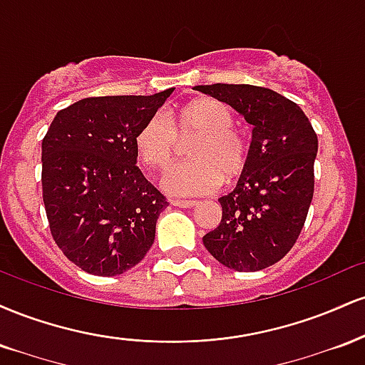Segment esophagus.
Segmentation results:
<instances>
[{"mask_svg": "<svg viewBox=\"0 0 365 365\" xmlns=\"http://www.w3.org/2000/svg\"><path fill=\"white\" fill-rule=\"evenodd\" d=\"M171 204L177 207H194L197 206L195 200H183V199H171Z\"/></svg>", "mask_w": 365, "mask_h": 365, "instance_id": "34e87169", "label": "esophagus"}]
</instances>
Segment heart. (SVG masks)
<instances>
[{"label":"heart","instance_id":"b5f03b06","mask_svg":"<svg viewBox=\"0 0 365 365\" xmlns=\"http://www.w3.org/2000/svg\"><path fill=\"white\" fill-rule=\"evenodd\" d=\"M233 123L225 103L194 99L170 116L161 111L150 115L135 135L137 154L149 168L165 170L177 153L178 133L197 135L188 149L192 159L171 166L163 187L173 195L211 194L225 180L232 183L240 178L249 165V142Z\"/></svg>","mask_w":365,"mask_h":365}]
</instances>
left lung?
Instances as JSON below:
<instances>
[{"instance_id":"obj_1","label":"left lung","mask_w":365,"mask_h":365,"mask_svg":"<svg viewBox=\"0 0 365 365\" xmlns=\"http://www.w3.org/2000/svg\"><path fill=\"white\" fill-rule=\"evenodd\" d=\"M195 91L230 104L252 125L247 170L220 197L221 221L202 237L209 254L235 271H259L290 252L314 195L317 135L305 113L278 92L249 83Z\"/></svg>"}]
</instances>
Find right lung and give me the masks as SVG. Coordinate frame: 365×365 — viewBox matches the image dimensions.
Here are the masks:
<instances>
[{"label":"right lung","mask_w":365,"mask_h":365,"mask_svg":"<svg viewBox=\"0 0 365 365\" xmlns=\"http://www.w3.org/2000/svg\"><path fill=\"white\" fill-rule=\"evenodd\" d=\"M175 89L86 98L58 111L43 139L51 235L82 271L116 276L148 254L168 206L137 166L135 135Z\"/></svg>","instance_id":"add662e5"}]
</instances>
